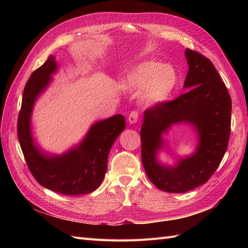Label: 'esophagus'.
Returning <instances> with one entry per match:
<instances>
[{
    "mask_svg": "<svg viewBox=\"0 0 248 248\" xmlns=\"http://www.w3.org/2000/svg\"><path fill=\"white\" fill-rule=\"evenodd\" d=\"M139 121V112L138 111H131L128 117V122L130 124H136Z\"/></svg>",
    "mask_w": 248,
    "mask_h": 248,
    "instance_id": "obj_1",
    "label": "esophagus"
}]
</instances>
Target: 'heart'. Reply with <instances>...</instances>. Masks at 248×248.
Segmentation results:
<instances>
[{
  "instance_id": "heart-1",
  "label": "heart",
  "mask_w": 248,
  "mask_h": 248,
  "mask_svg": "<svg viewBox=\"0 0 248 248\" xmlns=\"http://www.w3.org/2000/svg\"><path fill=\"white\" fill-rule=\"evenodd\" d=\"M178 74L174 67L157 60H144L121 79V85L131 93L140 92V100L152 108L166 102L174 93Z\"/></svg>"
}]
</instances>
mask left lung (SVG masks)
I'll list each match as a JSON object with an SVG mask.
<instances>
[{
  "label": "left lung",
  "instance_id": "1",
  "mask_svg": "<svg viewBox=\"0 0 248 248\" xmlns=\"http://www.w3.org/2000/svg\"><path fill=\"white\" fill-rule=\"evenodd\" d=\"M188 92L145 111L140 128L141 161L157 188L183 193L205 184L221 162L231 133L232 100L226 85L209 59L186 48ZM190 124L198 145L189 156L177 157L174 166L161 164L158 154L169 151L163 136L174 124Z\"/></svg>",
  "mask_w": 248,
  "mask_h": 248
}]
</instances>
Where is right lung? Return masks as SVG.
Instances as JSON below:
<instances>
[{
    "instance_id": "add662e5",
    "label": "right lung",
    "mask_w": 248,
    "mask_h": 248,
    "mask_svg": "<svg viewBox=\"0 0 248 248\" xmlns=\"http://www.w3.org/2000/svg\"><path fill=\"white\" fill-rule=\"evenodd\" d=\"M50 55L27 81L17 120V136L27 164L37 182L65 196H80L96 190L108 170V157L115 140L125 129V118L115 115L91 125L78 145L62 154L46 152L33 138L32 112L58 71Z\"/></svg>"
}]
</instances>
